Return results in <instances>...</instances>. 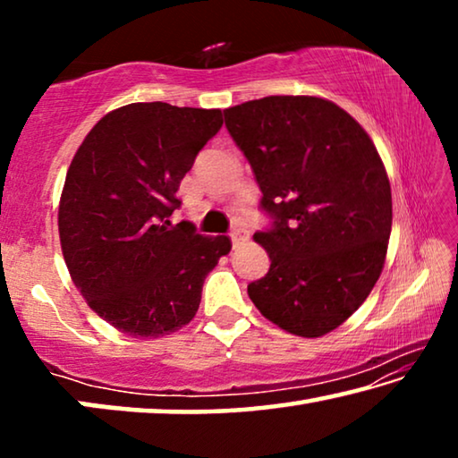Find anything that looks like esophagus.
I'll return each mask as SVG.
<instances>
[{"mask_svg": "<svg viewBox=\"0 0 458 458\" xmlns=\"http://www.w3.org/2000/svg\"><path fill=\"white\" fill-rule=\"evenodd\" d=\"M230 238H232V244L238 246L240 242H244V240H248V230L242 228V226H234L230 230Z\"/></svg>", "mask_w": 458, "mask_h": 458, "instance_id": "34e87169", "label": "esophagus"}]
</instances>
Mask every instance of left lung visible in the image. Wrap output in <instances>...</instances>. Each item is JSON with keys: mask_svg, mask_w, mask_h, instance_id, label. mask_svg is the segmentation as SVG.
Instances as JSON below:
<instances>
[{"mask_svg": "<svg viewBox=\"0 0 458 458\" xmlns=\"http://www.w3.org/2000/svg\"><path fill=\"white\" fill-rule=\"evenodd\" d=\"M250 164L273 228L270 259L248 297L278 327L321 337L358 311L382 275L392 190L374 141L319 97H265L224 111Z\"/></svg>", "mask_w": 458, "mask_h": 458, "instance_id": "1", "label": "left lung"}]
</instances>
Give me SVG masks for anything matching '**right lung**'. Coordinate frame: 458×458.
Wrapping results in <instances>:
<instances>
[{"label": "right lung", "instance_id": "right-lung-1", "mask_svg": "<svg viewBox=\"0 0 458 458\" xmlns=\"http://www.w3.org/2000/svg\"><path fill=\"white\" fill-rule=\"evenodd\" d=\"M222 127L220 108L133 103L106 113L68 167L58 208L68 273L100 319L155 339L188 325L228 236L169 224L193 159Z\"/></svg>", "mask_w": 458, "mask_h": 458}]
</instances>
